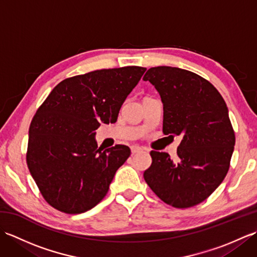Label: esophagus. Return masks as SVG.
Returning a JSON list of instances; mask_svg holds the SVG:
<instances>
[{"label": "esophagus", "instance_id": "obj_1", "mask_svg": "<svg viewBox=\"0 0 257 257\" xmlns=\"http://www.w3.org/2000/svg\"><path fill=\"white\" fill-rule=\"evenodd\" d=\"M141 151H143V148H140V147H138V146H133L132 147V154L133 155L138 154V152H141Z\"/></svg>", "mask_w": 257, "mask_h": 257}]
</instances>
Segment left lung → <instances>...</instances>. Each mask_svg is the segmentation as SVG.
<instances>
[{
	"instance_id": "1",
	"label": "left lung",
	"mask_w": 257,
	"mask_h": 257,
	"mask_svg": "<svg viewBox=\"0 0 257 257\" xmlns=\"http://www.w3.org/2000/svg\"><path fill=\"white\" fill-rule=\"evenodd\" d=\"M163 103V134L181 136L178 157L151 151L144 173L151 190L174 207L201 203L224 180L235 145L228 109L217 89L189 70L170 66L148 69Z\"/></svg>"
}]
</instances>
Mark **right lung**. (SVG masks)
Listing matches in <instances>:
<instances>
[{"instance_id": "1", "label": "right lung", "mask_w": 257, "mask_h": 257, "mask_svg": "<svg viewBox=\"0 0 257 257\" xmlns=\"http://www.w3.org/2000/svg\"><path fill=\"white\" fill-rule=\"evenodd\" d=\"M145 72L127 66L67 78L38 108L30 125L26 161L42 195L56 210L79 214L105 198L130 149L98 148L96 129L117 121Z\"/></svg>"}]
</instances>
